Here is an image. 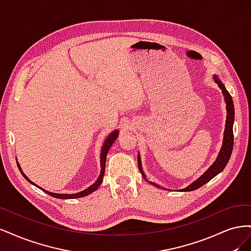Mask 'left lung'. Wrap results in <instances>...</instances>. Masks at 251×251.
Masks as SVG:
<instances>
[{"mask_svg":"<svg viewBox=\"0 0 251 251\" xmlns=\"http://www.w3.org/2000/svg\"><path fill=\"white\" fill-rule=\"evenodd\" d=\"M214 79L216 81V83H218L219 88L222 90V93L224 95L225 98V102H226V109H227V117H226V125H225V131H224V140H223V146L221 151H220L219 156L217 158V160L215 161V163L212 164L210 168L205 172L202 176L197 179L194 183H192L191 185H188L186 188L181 189L182 192H191V191H195V189L201 187L202 185H204L205 183H207L209 180H211L215 176L222 172L224 170V168L226 166V164L228 163L229 158L231 156V151H232V148H233V120H234V108H233V101H232V97L229 94L228 91L225 89V86L222 83V81L218 78V76H214ZM138 168L140 170V173L142 174L143 178H146V175L142 172L141 169V162H140V157L138 156ZM153 185L159 187V185L151 183Z\"/></svg>","mask_w":251,"mask_h":251,"instance_id":"obj_1","label":"left lung"}]
</instances>
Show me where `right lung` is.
Segmentation results:
<instances>
[{
    "label": "right lung",
    "mask_w": 251,
    "mask_h": 251,
    "mask_svg": "<svg viewBox=\"0 0 251 251\" xmlns=\"http://www.w3.org/2000/svg\"><path fill=\"white\" fill-rule=\"evenodd\" d=\"M118 137V131H114L112 134H110L109 135V137L105 139V141H104V143H103V146H102V150H101V156H100V165H101V172H100V177H98V179L96 180V182L94 184H92L91 185L90 187H88L87 189H85V191H82V192H80V193H77V194H71V195H68V194H55V193H51V192H48V191H45L44 188H42V187H40V186H37L39 188H41L42 191H44L45 193H47L48 195H50V196H52V197H54V198H58V199H74V198H81V197H85V196H88V195H90L91 193H93V192H95L96 189L100 187V185L101 184V181H102V178H103V175H104V168H105V159H107V154H108V151H109V150H110V148H111V146L113 144V142L116 140V138ZM18 164V168H19V170L21 171V174L23 175V177H24L28 182H30V183H32L33 185H35L33 182H31L30 181L27 177H26V175L22 172V170H21V166L19 165V163H17Z\"/></svg>",
    "instance_id": "right-lung-1"
}]
</instances>
